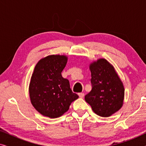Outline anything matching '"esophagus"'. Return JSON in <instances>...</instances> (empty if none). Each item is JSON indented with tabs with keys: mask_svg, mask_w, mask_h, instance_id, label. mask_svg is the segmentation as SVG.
Returning a JSON list of instances; mask_svg holds the SVG:
<instances>
[{
	"mask_svg": "<svg viewBox=\"0 0 146 146\" xmlns=\"http://www.w3.org/2000/svg\"><path fill=\"white\" fill-rule=\"evenodd\" d=\"M78 96L80 98H84V93H78Z\"/></svg>",
	"mask_w": 146,
	"mask_h": 146,
	"instance_id": "esophagus-1",
	"label": "esophagus"
}]
</instances>
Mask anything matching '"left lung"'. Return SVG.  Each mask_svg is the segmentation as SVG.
Wrapping results in <instances>:
<instances>
[{
  "instance_id": "8db88e82",
  "label": "left lung",
  "mask_w": 146,
  "mask_h": 146,
  "mask_svg": "<svg viewBox=\"0 0 146 146\" xmlns=\"http://www.w3.org/2000/svg\"><path fill=\"white\" fill-rule=\"evenodd\" d=\"M92 88L85 100L94 112L101 117H109L123 105L124 87L114 68L106 59L100 58L90 64Z\"/></svg>"
}]
</instances>
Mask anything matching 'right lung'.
Wrapping results in <instances>:
<instances>
[{"label": "right lung", "mask_w": 146, "mask_h": 146, "mask_svg": "<svg viewBox=\"0 0 146 146\" xmlns=\"http://www.w3.org/2000/svg\"><path fill=\"white\" fill-rule=\"evenodd\" d=\"M67 60L65 55H50L40 60L34 70L29 85L30 98L34 108L44 116H61L78 98L72 91L68 80L62 76Z\"/></svg>", "instance_id": "right-lung-1"}]
</instances>
